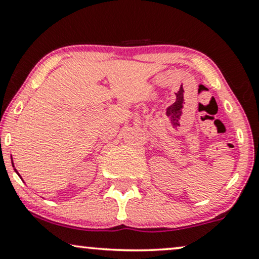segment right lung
Listing matches in <instances>:
<instances>
[{"label": "right lung", "mask_w": 259, "mask_h": 259, "mask_svg": "<svg viewBox=\"0 0 259 259\" xmlns=\"http://www.w3.org/2000/svg\"><path fill=\"white\" fill-rule=\"evenodd\" d=\"M12 165H13V167H14V163H13V160H12ZM14 169H15V168H14ZM15 172H16V173H18V171H16V169H15ZM18 176H19V177H20V175H19V173H18ZM20 178H21V177H20Z\"/></svg>", "instance_id": "add662e5"}]
</instances>
